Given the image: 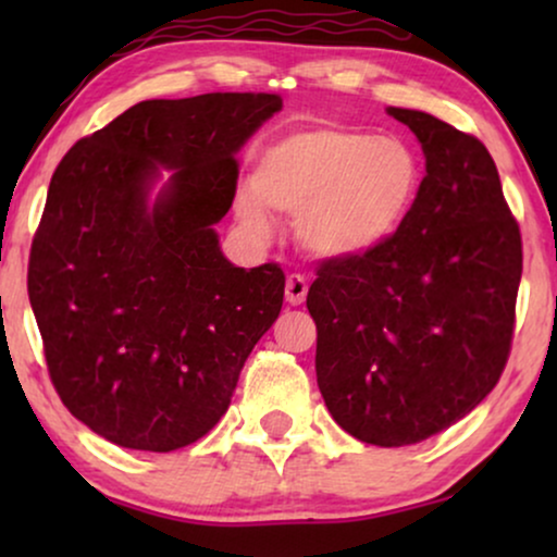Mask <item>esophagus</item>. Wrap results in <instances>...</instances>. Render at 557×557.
Returning a JSON list of instances; mask_svg holds the SVG:
<instances>
[{
    "mask_svg": "<svg viewBox=\"0 0 557 557\" xmlns=\"http://www.w3.org/2000/svg\"><path fill=\"white\" fill-rule=\"evenodd\" d=\"M307 292H309V284L307 278L299 276V273H292V276L286 278V301L292 304V307H299L307 299Z\"/></svg>",
    "mask_w": 557,
    "mask_h": 557,
    "instance_id": "esophagus-1",
    "label": "esophagus"
}]
</instances>
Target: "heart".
<instances>
[{
  "label": "heart",
  "instance_id": "heart-1",
  "mask_svg": "<svg viewBox=\"0 0 557 557\" xmlns=\"http://www.w3.org/2000/svg\"><path fill=\"white\" fill-rule=\"evenodd\" d=\"M421 164L406 141L349 126H311L261 151L253 189L235 215L256 238H271L273 212L296 218L299 243L317 258L364 256L393 238L416 208Z\"/></svg>",
  "mask_w": 557,
  "mask_h": 557
}]
</instances>
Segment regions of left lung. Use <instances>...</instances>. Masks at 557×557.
Segmentation results:
<instances>
[{
  "instance_id": "8db88e82",
  "label": "left lung",
  "mask_w": 557,
  "mask_h": 557,
  "mask_svg": "<svg viewBox=\"0 0 557 557\" xmlns=\"http://www.w3.org/2000/svg\"><path fill=\"white\" fill-rule=\"evenodd\" d=\"M387 113L421 141L416 208L380 248L319 265L307 309L332 418L393 448L441 433L494 391L512 345L522 238L482 141L431 113Z\"/></svg>"
}]
</instances>
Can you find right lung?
Wrapping results in <instances>:
<instances>
[{"label":"right lung","mask_w":557,"mask_h":557,"mask_svg":"<svg viewBox=\"0 0 557 557\" xmlns=\"http://www.w3.org/2000/svg\"><path fill=\"white\" fill-rule=\"evenodd\" d=\"M281 106L276 94L141 101L52 174L29 304L60 400L111 444L166 454L202 438L276 322L281 265H233L215 225L235 154Z\"/></svg>","instance_id":"add662e5"}]
</instances>
